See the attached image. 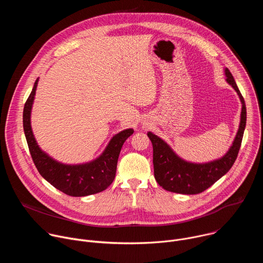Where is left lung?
I'll return each mask as SVG.
<instances>
[{
    "label": "left lung",
    "mask_w": 263,
    "mask_h": 263,
    "mask_svg": "<svg viewBox=\"0 0 263 263\" xmlns=\"http://www.w3.org/2000/svg\"><path fill=\"white\" fill-rule=\"evenodd\" d=\"M227 82L236 90L242 104L239 129L233 144L228 153L220 159L208 163H192L178 157L170 145L152 132L147 136L153 144V164L154 176L158 184L167 192L197 195L200 194L214 184L234 164L243 136V131L247 122V109L243 97L241 96L232 73L228 68L224 69Z\"/></svg>",
    "instance_id": "left-lung-1"
}]
</instances>
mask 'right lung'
Here are the masks:
<instances>
[{
  "mask_svg": "<svg viewBox=\"0 0 263 263\" xmlns=\"http://www.w3.org/2000/svg\"><path fill=\"white\" fill-rule=\"evenodd\" d=\"M39 83L37 79L24 107V131L33 162L40 174L55 189L71 197H85L105 191L114 182L121 148L126 139L133 134L127 129L115 135L103 154L96 160L78 165H67L52 159L37 144L31 129L30 116L34 96Z\"/></svg>",
  "mask_w": 263,
  "mask_h": 263,
  "instance_id": "add662e5",
  "label": "right lung"
}]
</instances>
